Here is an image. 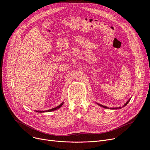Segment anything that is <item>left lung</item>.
Instances as JSON below:
<instances>
[{"label":"left lung","mask_w":150,"mask_h":150,"mask_svg":"<svg viewBox=\"0 0 150 150\" xmlns=\"http://www.w3.org/2000/svg\"><path fill=\"white\" fill-rule=\"evenodd\" d=\"M131 98H130L128 101H127V102H126V103H125V105H123V106H122V107H115V108H108V107H107V106H103V105H100V104H99V103H96L98 105H99L100 106H101V107H103V108H105V109H121V108H123V107H125L126 105H127L129 102V101H130V100H131Z\"/></svg>","instance_id":"1"}]
</instances>
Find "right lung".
Listing matches in <instances>:
<instances>
[{
	"label": "right lung",
	"mask_w": 150,
	"mask_h": 150,
	"mask_svg": "<svg viewBox=\"0 0 150 150\" xmlns=\"http://www.w3.org/2000/svg\"><path fill=\"white\" fill-rule=\"evenodd\" d=\"M63 104H64V101H62V103H61L59 106H57V107H55V108H52V109H51L47 110V111H36V110H35V111H36V112H41V113H42V112H52V111H55V110H57V109L60 108L62 106V105Z\"/></svg>",
	"instance_id": "add662e5"
}]
</instances>
